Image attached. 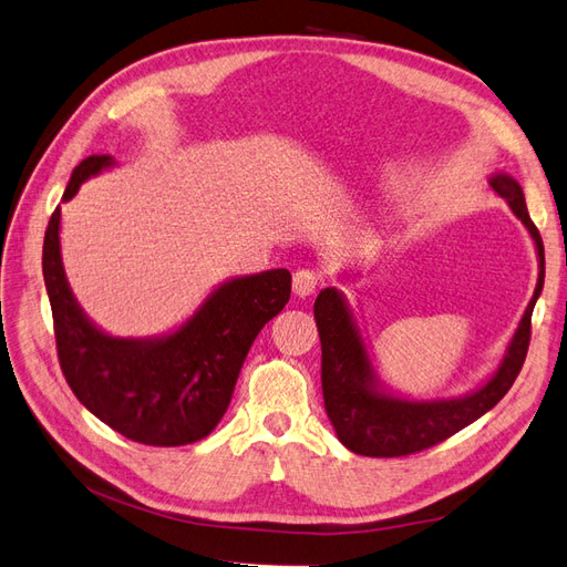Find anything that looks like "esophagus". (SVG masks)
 Returning <instances> with one entry per match:
<instances>
[{
	"instance_id": "obj_1",
	"label": "esophagus",
	"mask_w": 567,
	"mask_h": 567,
	"mask_svg": "<svg viewBox=\"0 0 567 567\" xmlns=\"http://www.w3.org/2000/svg\"><path fill=\"white\" fill-rule=\"evenodd\" d=\"M317 286H319V274L317 271H312V269H298L293 274V293L298 298L312 296L315 290H317Z\"/></svg>"
}]
</instances>
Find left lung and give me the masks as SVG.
I'll use <instances>...</instances> for the list:
<instances>
[{"mask_svg":"<svg viewBox=\"0 0 567 567\" xmlns=\"http://www.w3.org/2000/svg\"><path fill=\"white\" fill-rule=\"evenodd\" d=\"M489 186L508 203L535 241L539 277L499 367L475 390L447 400H409L388 390L375 373L346 293L331 286L317 296L315 319L321 338L323 406L338 440L350 452L362 456H406L433 447L485 416L518 379L529 346L532 310L544 288V244L535 221L529 219L523 186L508 173H494Z\"/></svg>","mask_w":567,"mask_h":567,"instance_id":"8db88e82","label":"left lung"}]
</instances>
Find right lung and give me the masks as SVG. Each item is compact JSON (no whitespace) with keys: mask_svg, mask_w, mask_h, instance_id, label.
Segmentation results:
<instances>
[{"mask_svg":"<svg viewBox=\"0 0 567 567\" xmlns=\"http://www.w3.org/2000/svg\"><path fill=\"white\" fill-rule=\"evenodd\" d=\"M111 167L113 156L84 158L61 203ZM42 271L68 385L99 421L153 447H179L215 431L252 340L290 298V271L267 269L221 281L173 331L151 338L111 336L84 315L65 279L61 205L44 234Z\"/></svg>","mask_w":567,"mask_h":567,"instance_id":"obj_1","label":"right lung"}]
</instances>
